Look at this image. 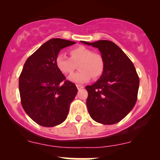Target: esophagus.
I'll list each match as a JSON object with an SVG mask.
<instances>
[{
	"label": "esophagus",
	"instance_id": "obj_1",
	"mask_svg": "<svg viewBox=\"0 0 160 160\" xmlns=\"http://www.w3.org/2000/svg\"><path fill=\"white\" fill-rule=\"evenodd\" d=\"M77 88H78V90H80V89H82V88L84 87L83 86H82V85H79V84H77Z\"/></svg>",
	"mask_w": 160,
	"mask_h": 160
}]
</instances>
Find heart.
Listing matches in <instances>:
<instances>
[{
	"instance_id": "heart-1",
	"label": "heart",
	"mask_w": 160,
	"mask_h": 160,
	"mask_svg": "<svg viewBox=\"0 0 160 160\" xmlns=\"http://www.w3.org/2000/svg\"><path fill=\"white\" fill-rule=\"evenodd\" d=\"M70 58L63 53H58L55 58L57 69L63 74H69L74 71L77 64L79 63L78 72L69 77V80L74 82L82 83L89 81L92 77L97 79L103 74L104 61L98 53L93 52L91 49L83 46L70 50Z\"/></svg>"
}]
</instances>
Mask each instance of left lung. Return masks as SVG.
<instances>
[{
  "label": "left lung",
  "instance_id": "8db88e82",
  "mask_svg": "<svg viewBox=\"0 0 160 160\" xmlns=\"http://www.w3.org/2000/svg\"><path fill=\"white\" fill-rule=\"evenodd\" d=\"M81 43L98 48L104 61L100 78L92 85L86 86L89 115L99 123H117L136 103L139 78L135 66L123 51L110 40Z\"/></svg>",
  "mask_w": 160,
  "mask_h": 160
}]
</instances>
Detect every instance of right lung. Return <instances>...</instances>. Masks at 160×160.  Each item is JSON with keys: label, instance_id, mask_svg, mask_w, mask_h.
<instances>
[{"label": "right lung", "instance_id": "1", "mask_svg": "<svg viewBox=\"0 0 160 160\" xmlns=\"http://www.w3.org/2000/svg\"><path fill=\"white\" fill-rule=\"evenodd\" d=\"M76 43L52 38L43 43L23 66L19 79L21 104L38 125L52 127L67 118L78 89L57 69L55 58L62 49Z\"/></svg>", "mask_w": 160, "mask_h": 160}]
</instances>
